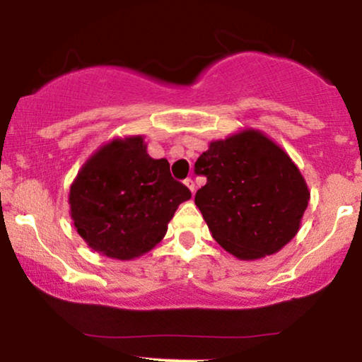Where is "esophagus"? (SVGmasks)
Instances as JSON below:
<instances>
[{
  "mask_svg": "<svg viewBox=\"0 0 362 362\" xmlns=\"http://www.w3.org/2000/svg\"><path fill=\"white\" fill-rule=\"evenodd\" d=\"M184 184L187 185V189H189L190 190V192H195V185H194V180H192V178H187V180H184Z\"/></svg>",
  "mask_w": 362,
  "mask_h": 362,
  "instance_id": "obj_1",
  "label": "esophagus"
}]
</instances>
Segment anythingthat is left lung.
<instances>
[{"label":"left lung","mask_w":362,"mask_h":362,"mask_svg":"<svg viewBox=\"0 0 362 362\" xmlns=\"http://www.w3.org/2000/svg\"><path fill=\"white\" fill-rule=\"evenodd\" d=\"M207 184L195 206L213 238L240 260H259L294 238L310 201L300 168L257 129L211 141L195 161Z\"/></svg>","instance_id":"left-lung-1"}]
</instances>
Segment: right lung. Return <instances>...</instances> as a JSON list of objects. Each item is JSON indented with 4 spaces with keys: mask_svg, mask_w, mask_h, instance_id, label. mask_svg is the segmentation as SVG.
I'll return each mask as SVG.
<instances>
[{
    "mask_svg": "<svg viewBox=\"0 0 362 362\" xmlns=\"http://www.w3.org/2000/svg\"><path fill=\"white\" fill-rule=\"evenodd\" d=\"M189 199L168 161L149 156L143 136H127L85 161L69 187V214L91 250L132 260L163 240L177 207Z\"/></svg>",
    "mask_w": 362,
    "mask_h": 362,
    "instance_id": "add662e5",
    "label": "right lung"
}]
</instances>
